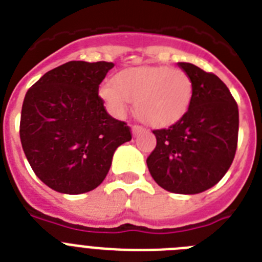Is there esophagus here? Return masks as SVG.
<instances>
[{
	"instance_id": "34e87169",
	"label": "esophagus",
	"mask_w": 262,
	"mask_h": 262,
	"mask_svg": "<svg viewBox=\"0 0 262 262\" xmlns=\"http://www.w3.org/2000/svg\"><path fill=\"white\" fill-rule=\"evenodd\" d=\"M143 131H144V128H143L142 126H138V124L133 126V134H134V135H139V134L143 133Z\"/></svg>"
}]
</instances>
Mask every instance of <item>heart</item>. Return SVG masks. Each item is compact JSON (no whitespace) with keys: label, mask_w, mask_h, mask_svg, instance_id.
<instances>
[{"label":"heart","mask_w":262,"mask_h":262,"mask_svg":"<svg viewBox=\"0 0 262 262\" xmlns=\"http://www.w3.org/2000/svg\"><path fill=\"white\" fill-rule=\"evenodd\" d=\"M99 98L114 117L127 114L129 102L144 123L164 128L177 123L190 107L193 81L186 72L169 67H134L119 71L102 84Z\"/></svg>","instance_id":"obj_1"}]
</instances>
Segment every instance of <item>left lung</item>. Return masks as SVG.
I'll use <instances>...</instances> for the list:
<instances>
[{
  "label": "left lung",
  "instance_id": "8db88e82",
  "mask_svg": "<svg viewBox=\"0 0 262 262\" xmlns=\"http://www.w3.org/2000/svg\"><path fill=\"white\" fill-rule=\"evenodd\" d=\"M193 81L190 107L168 128L154 129L157 144L148 156L159 186L198 194L221 181L237 148L239 108L221 78L190 62H177Z\"/></svg>",
  "mask_w": 262,
  "mask_h": 262
}]
</instances>
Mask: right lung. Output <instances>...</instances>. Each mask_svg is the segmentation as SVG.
I'll list each match as a JSON object with an SVG mask.
<instances>
[{
    "label": "right lung",
    "mask_w": 262,
    "mask_h": 262,
    "mask_svg": "<svg viewBox=\"0 0 262 262\" xmlns=\"http://www.w3.org/2000/svg\"><path fill=\"white\" fill-rule=\"evenodd\" d=\"M113 67L107 61H68L41 76L25 96L23 151L40 181L59 193L96 189L115 149L131 140L127 123L111 117L98 96Z\"/></svg>",
    "instance_id": "right-lung-1"
}]
</instances>
